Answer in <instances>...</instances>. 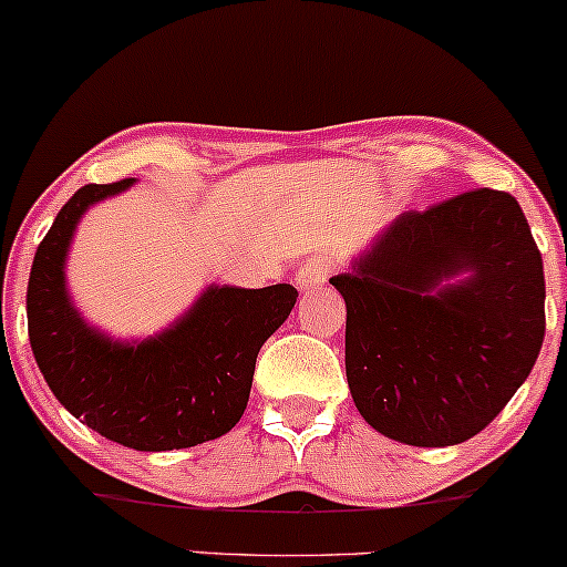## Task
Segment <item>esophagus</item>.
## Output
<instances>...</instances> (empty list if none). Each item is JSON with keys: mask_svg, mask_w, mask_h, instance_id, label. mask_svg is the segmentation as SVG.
Wrapping results in <instances>:
<instances>
[{"mask_svg": "<svg viewBox=\"0 0 567 567\" xmlns=\"http://www.w3.org/2000/svg\"><path fill=\"white\" fill-rule=\"evenodd\" d=\"M327 278H330V265L324 259H319V256H311V259H306L297 267L295 281L300 291H313L319 286H324Z\"/></svg>", "mask_w": 567, "mask_h": 567, "instance_id": "esophagus-1", "label": "esophagus"}]
</instances>
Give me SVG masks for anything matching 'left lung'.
Here are the masks:
<instances>
[{"instance_id":"left-lung-1","label":"left lung","mask_w":567,"mask_h":567,"mask_svg":"<svg viewBox=\"0 0 567 567\" xmlns=\"http://www.w3.org/2000/svg\"><path fill=\"white\" fill-rule=\"evenodd\" d=\"M330 284L347 302V382L388 440H472L533 371L544 259L511 194L477 188L401 213Z\"/></svg>"}]
</instances>
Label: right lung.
Returning a JSON list of instances; mask_svg holds the SVG:
<instances>
[{"label":"right lung","instance_id":"add662e5","mask_svg":"<svg viewBox=\"0 0 567 567\" xmlns=\"http://www.w3.org/2000/svg\"><path fill=\"white\" fill-rule=\"evenodd\" d=\"M133 183L84 185L60 209L29 272V343L51 393L81 423L133 451H179L240 423L256 354L286 322L297 289L213 284L177 322L142 341L92 327L70 300L68 250L86 209Z\"/></svg>","mask_w":567,"mask_h":567}]
</instances>
